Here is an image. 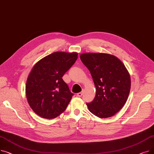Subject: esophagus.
I'll use <instances>...</instances> for the list:
<instances>
[{
  "label": "esophagus",
  "instance_id": "esophagus-1",
  "mask_svg": "<svg viewBox=\"0 0 154 154\" xmlns=\"http://www.w3.org/2000/svg\"><path fill=\"white\" fill-rule=\"evenodd\" d=\"M82 94H83V91L80 92H79V93L77 94V95L78 97H81V96L82 95Z\"/></svg>",
  "mask_w": 154,
  "mask_h": 154
}]
</instances>
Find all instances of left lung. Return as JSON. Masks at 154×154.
I'll return each mask as SVG.
<instances>
[{"label": "left lung", "mask_w": 154, "mask_h": 154, "mask_svg": "<svg viewBox=\"0 0 154 154\" xmlns=\"http://www.w3.org/2000/svg\"><path fill=\"white\" fill-rule=\"evenodd\" d=\"M89 70L96 88L94 99L87 103L89 111L100 118L114 116L125 105L131 90V77L116 56L103 53L80 55Z\"/></svg>", "instance_id": "obj_1"}]
</instances>
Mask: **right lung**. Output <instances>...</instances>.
<instances>
[{"mask_svg":"<svg viewBox=\"0 0 154 154\" xmlns=\"http://www.w3.org/2000/svg\"><path fill=\"white\" fill-rule=\"evenodd\" d=\"M76 52H54L40 60L28 76L26 92L36 114L52 119L66 109L72 94L62 77L77 59Z\"/></svg>","mask_w":154,"mask_h":154,"instance_id":"1","label":"right lung"}]
</instances>
